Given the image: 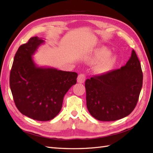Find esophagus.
<instances>
[{
	"mask_svg": "<svg viewBox=\"0 0 153 153\" xmlns=\"http://www.w3.org/2000/svg\"><path fill=\"white\" fill-rule=\"evenodd\" d=\"M85 78H86V77H85V75L84 74H80L77 77V81L78 83H84V81L85 80Z\"/></svg>",
	"mask_w": 153,
	"mask_h": 153,
	"instance_id": "34e87169",
	"label": "esophagus"
}]
</instances>
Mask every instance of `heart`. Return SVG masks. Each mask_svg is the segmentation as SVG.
Masks as SVG:
<instances>
[{"instance_id": "1", "label": "heart", "mask_w": 153, "mask_h": 153, "mask_svg": "<svg viewBox=\"0 0 153 153\" xmlns=\"http://www.w3.org/2000/svg\"><path fill=\"white\" fill-rule=\"evenodd\" d=\"M111 51L107 48L103 47L95 52L94 60L95 61H100L97 65V69L101 73L108 72L111 69L115 62V58L113 56H109Z\"/></svg>"}]
</instances>
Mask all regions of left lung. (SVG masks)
<instances>
[{
  "mask_svg": "<svg viewBox=\"0 0 153 153\" xmlns=\"http://www.w3.org/2000/svg\"><path fill=\"white\" fill-rule=\"evenodd\" d=\"M143 73L136 52L120 69L85 81L87 107L101 121H113L130 115L137 103Z\"/></svg>",
  "mask_w": 153,
  "mask_h": 153,
  "instance_id": "8db88e82",
  "label": "left lung"
}]
</instances>
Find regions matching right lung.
<instances>
[{"label": "right lung", "instance_id": "add662e5", "mask_svg": "<svg viewBox=\"0 0 153 153\" xmlns=\"http://www.w3.org/2000/svg\"><path fill=\"white\" fill-rule=\"evenodd\" d=\"M44 40L37 36L21 45L14 56L10 86L17 108L34 120L48 121L59 114L63 98L77 74L39 67L33 55Z\"/></svg>", "mask_w": 153, "mask_h": 153}]
</instances>
